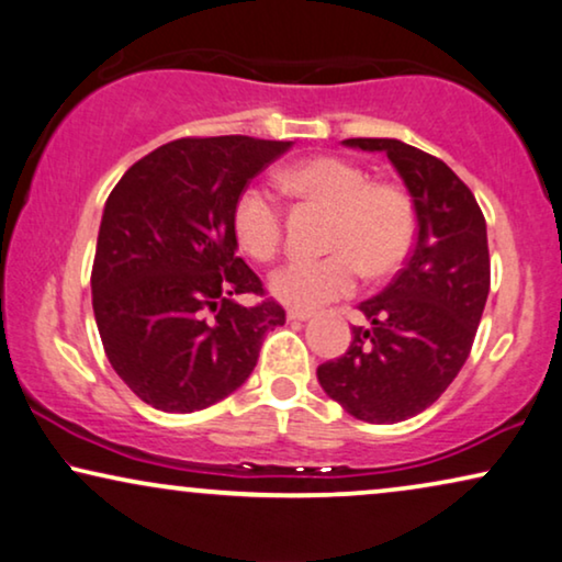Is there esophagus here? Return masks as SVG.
Here are the masks:
<instances>
[{
	"label": "esophagus",
	"instance_id": "1",
	"mask_svg": "<svg viewBox=\"0 0 562 562\" xmlns=\"http://www.w3.org/2000/svg\"><path fill=\"white\" fill-rule=\"evenodd\" d=\"M311 311H288V321H308Z\"/></svg>",
	"mask_w": 562,
	"mask_h": 562
}]
</instances>
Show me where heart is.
Wrapping results in <instances>:
<instances>
[{
    "mask_svg": "<svg viewBox=\"0 0 562 562\" xmlns=\"http://www.w3.org/2000/svg\"><path fill=\"white\" fill-rule=\"evenodd\" d=\"M297 198L331 211L321 259H290L269 277V293L295 311H313L357 288L359 272L385 277L406 261L416 236V211L408 192L370 175L339 156L297 161L280 175ZM236 241L249 257L272 259L282 244V211L259 184L238 192L234 213Z\"/></svg>",
    "mask_w": 562,
    "mask_h": 562,
    "instance_id": "1",
    "label": "heart"
}]
</instances>
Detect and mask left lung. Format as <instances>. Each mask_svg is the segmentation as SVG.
I'll return each mask as SVG.
<instances>
[{"label": "left lung", "instance_id": "8db88e82", "mask_svg": "<svg viewBox=\"0 0 562 562\" xmlns=\"http://www.w3.org/2000/svg\"><path fill=\"white\" fill-rule=\"evenodd\" d=\"M341 144L387 156L414 203L416 244L391 285L359 303L368 326L351 328L349 349L316 375L359 422L398 424L450 387L473 347L491 288L485 218L437 156L398 138Z\"/></svg>", "mask_w": 562, "mask_h": 562}]
</instances>
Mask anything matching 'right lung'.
I'll list each match as a JSON object with an SVG mask.
<instances>
[{
    "mask_svg": "<svg viewBox=\"0 0 562 562\" xmlns=\"http://www.w3.org/2000/svg\"><path fill=\"white\" fill-rule=\"evenodd\" d=\"M290 140L179 138L120 177L102 211L92 308L112 370L148 406L192 414L241 387L285 324L234 234L238 192Z\"/></svg>",
    "mask_w": 562,
    "mask_h": 562,
    "instance_id": "add662e5",
    "label": "right lung"
}]
</instances>
